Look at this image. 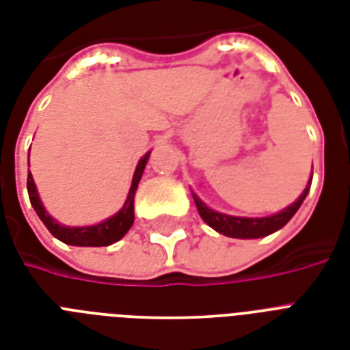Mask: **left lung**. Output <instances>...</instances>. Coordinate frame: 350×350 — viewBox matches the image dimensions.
Returning a JSON list of instances; mask_svg holds the SVG:
<instances>
[{"label":"left lung","mask_w":350,"mask_h":350,"mask_svg":"<svg viewBox=\"0 0 350 350\" xmlns=\"http://www.w3.org/2000/svg\"><path fill=\"white\" fill-rule=\"evenodd\" d=\"M310 181H312V176H310ZM310 181L305 187V191L301 192V196L288 205L287 208H283L280 213L272 214V216H265V218H239V216H229V214L216 213L213 208H208L205 203L192 194L194 198V203H196L198 213L203 218V221L213 227L214 230H218L219 234L224 236H229V238H241V239H252V238H263V236H269V234L276 232L282 227L288 224V219L293 218L294 214L298 213V208L301 207L305 196L309 194Z\"/></svg>","instance_id":"1"}]
</instances>
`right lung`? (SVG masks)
<instances>
[{
  "label": "right lung",
  "mask_w": 350,
  "mask_h": 350,
  "mask_svg": "<svg viewBox=\"0 0 350 350\" xmlns=\"http://www.w3.org/2000/svg\"><path fill=\"white\" fill-rule=\"evenodd\" d=\"M150 152H147L139 159V163L136 167L134 178H132L131 191L125 200V205L121 207L120 213L111 216L105 221H101L98 225H90V227H67V225H59L56 219L52 218L51 214L46 213L43 203H41L40 196H38V189L32 180V174L29 172L27 178V191H29V198L32 207H34L36 214L40 216V219L45 224L49 232L57 238L59 241L67 245H76V247H107V245L116 243L118 239H121L129 232V229L134 224V194H136L137 183L142 180L143 170L148 161Z\"/></svg>",
  "instance_id": "obj_1"
}]
</instances>
